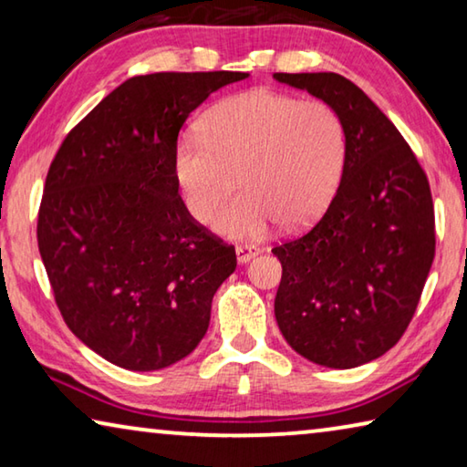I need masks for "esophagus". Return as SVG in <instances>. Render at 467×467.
<instances>
[{
  "instance_id": "34e87169",
  "label": "esophagus",
  "mask_w": 467,
  "mask_h": 467,
  "mask_svg": "<svg viewBox=\"0 0 467 467\" xmlns=\"http://www.w3.org/2000/svg\"><path fill=\"white\" fill-rule=\"evenodd\" d=\"M255 255H259L257 247H251V244H239L236 247V262L239 264H249L251 259H255Z\"/></svg>"
}]
</instances>
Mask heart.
I'll use <instances>...</instances> for the list:
<instances>
[{
	"label": "heart",
	"mask_w": 467,
	"mask_h": 467,
	"mask_svg": "<svg viewBox=\"0 0 467 467\" xmlns=\"http://www.w3.org/2000/svg\"><path fill=\"white\" fill-rule=\"evenodd\" d=\"M348 161L342 115L326 100L249 90L205 115L202 133L175 146V179L195 220H208L236 181L244 185L214 218L233 239H255L282 220L298 228L334 200Z\"/></svg>",
	"instance_id": "b5f03b06"
}]
</instances>
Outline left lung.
Masks as SVG:
<instances>
[{
    "mask_svg": "<svg viewBox=\"0 0 467 467\" xmlns=\"http://www.w3.org/2000/svg\"><path fill=\"white\" fill-rule=\"evenodd\" d=\"M342 115V183L309 233L274 247L282 264L274 313L292 350L354 368L398 344L434 259V208L424 171L398 128L344 76L274 74Z\"/></svg>",
    "mask_w": 467,
    "mask_h": 467,
    "instance_id": "obj_1",
    "label": "left lung"
}]
</instances>
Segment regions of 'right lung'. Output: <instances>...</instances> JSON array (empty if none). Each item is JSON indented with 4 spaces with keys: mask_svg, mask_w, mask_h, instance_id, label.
<instances>
[{
    "mask_svg": "<svg viewBox=\"0 0 467 467\" xmlns=\"http://www.w3.org/2000/svg\"><path fill=\"white\" fill-rule=\"evenodd\" d=\"M247 76H133L67 133L53 158L38 251L63 321L117 367H171L208 331L212 298L236 255L189 214L172 158L189 113Z\"/></svg>",
    "mask_w": 467,
    "mask_h": 467,
    "instance_id": "1",
    "label": "right lung"
}]
</instances>
